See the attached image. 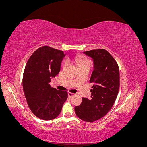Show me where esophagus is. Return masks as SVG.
Here are the masks:
<instances>
[{"instance_id": "esophagus-1", "label": "esophagus", "mask_w": 147, "mask_h": 147, "mask_svg": "<svg viewBox=\"0 0 147 147\" xmlns=\"http://www.w3.org/2000/svg\"><path fill=\"white\" fill-rule=\"evenodd\" d=\"M74 95H75V94H74V93H71V92L68 93V96H69V97H70V98L72 97Z\"/></svg>"}]
</instances>
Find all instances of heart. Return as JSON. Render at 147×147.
Instances as JSON below:
<instances>
[{
	"label": "heart",
	"mask_w": 147,
	"mask_h": 147,
	"mask_svg": "<svg viewBox=\"0 0 147 147\" xmlns=\"http://www.w3.org/2000/svg\"><path fill=\"white\" fill-rule=\"evenodd\" d=\"M68 61L69 63H73L75 65H76L78 68L82 67L84 66H90V61L86 57H74L72 58H70L68 59ZM67 65V62H64L63 64V67L65 68L66 66Z\"/></svg>",
	"instance_id": "heart-1"
}]
</instances>
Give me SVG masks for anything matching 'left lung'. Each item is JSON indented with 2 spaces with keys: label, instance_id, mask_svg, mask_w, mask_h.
<instances>
[{
  "label": "left lung",
  "instance_id": "8db88e82",
  "mask_svg": "<svg viewBox=\"0 0 147 147\" xmlns=\"http://www.w3.org/2000/svg\"><path fill=\"white\" fill-rule=\"evenodd\" d=\"M93 61L90 80L93 83L91 99L82 98V104L75 107L77 116L84 121L93 122L103 117L112 107L119 88V71L116 61L104 49L83 52Z\"/></svg>",
  "mask_w": 147,
  "mask_h": 147
}]
</instances>
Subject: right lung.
<instances>
[{
	"label": "right lung",
	"instance_id": "obj_1",
	"mask_svg": "<svg viewBox=\"0 0 147 147\" xmlns=\"http://www.w3.org/2000/svg\"><path fill=\"white\" fill-rule=\"evenodd\" d=\"M65 54L48 46L31 55L24 71L23 87L28 104L37 117L51 120L60 114L67 92L51 88V79L59 74Z\"/></svg>",
	"mask_w": 147,
	"mask_h": 147
}]
</instances>
